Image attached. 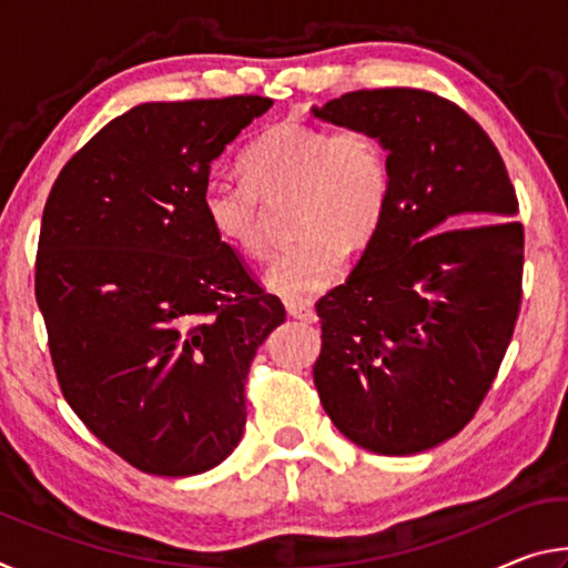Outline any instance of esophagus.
Returning a JSON list of instances; mask_svg holds the SVG:
<instances>
[{
  "instance_id": "34e87169",
  "label": "esophagus",
  "mask_w": 568,
  "mask_h": 568,
  "mask_svg": "<svg viewBox=\"0 0 568 568\" xmlns=\"http://www.w3.org/2000/svg\"><path fill=\"white\" fill-rule=\"evenodd\" d=\"M285 311H287V315H291V318H297V321H303V323H313L315 321V313H313V307L307 305V303H285Z\"/></svg>"
}]
</instances>
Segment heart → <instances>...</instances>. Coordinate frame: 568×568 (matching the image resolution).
<instances>
[{
	"label": "heart",
	"instance_id": "1",
	"mask_svg": "<svg viewBox=\"0 0 568 568\" xmlns=\"http://www.w3.org/2000/svg\"><path fill=\"white\" fill-rule=\"evenodd\" d=\"M240 168L245 180L203 182L200 213L220 243L261 261L271 250L263 200L293 195L291 227L301 237L265 275L285 301H313L338 283L345 247L358 250L376 235L390 197L386 150L355 124H273L243 150Z\"/></svg>",
	"mask_w": 568,
	"mask_h": 568
}]
</instances>
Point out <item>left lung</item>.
<instances>
[{
    "label": "left lung",
    "mask_w": 568,
    "mask_h": 568,
    "mask_svg": "<svg viewBox=\"0 0 568 568\" xmlns=\"http://www.w3.org/2000/svg\"><path fill=\"white\" fill-rule=\"evenodd\" d=\"M313 114L376 134L390 168L376 235L348 281L315 303V388L353 444L418 454L476 416L521 311V223L434 227L468 213L516 215V190L486 130L428 90H355Z\"/></svg>",
    "instance_id": "1"
}]
</instances>
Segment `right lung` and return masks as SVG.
<instances>
[{
    "mask_svg": "<svg viewBox=\"0 0 568 568\" xmlns=\"http://www.w3.org/2000/svg\"><path fill=\"white\" fill-rule=\"evenodd\" d=\"M271 104H138L67 160L47 197L34 293L62 396L152 476H195L233 454L250 363L285 321L200 213L210 162Z\"/></svg>",
    "mask_w": 568,
    "mask_h": 568,
    "instance_id": "add662e5",
    "label": "right lung"
}]
</instances>
